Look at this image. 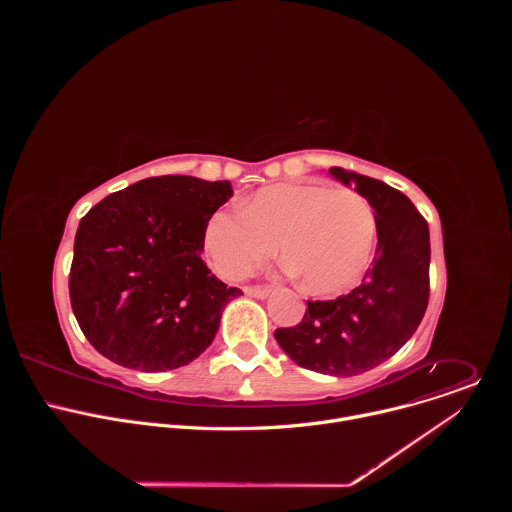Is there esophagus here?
<instances>
[{
    "mask_svg": "<svg viewBox=\"0 0 512 512\" xmlns=\"http://www.w3.org/2000/svg\"><path fill=\"white\" fill-rule=\"evenodd\" d=\"M245 294L251 298H257V300H265L273 294V289L267 285H253V287H245Z\"/></svg>",
    "mask_w": 512,
    "mask_h": 512,
    "instance_id": "34e87169",
    "label": "esophagus"
}]
</instances>
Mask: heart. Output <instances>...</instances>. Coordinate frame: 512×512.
Instances as JSON below:
<instances>
[{"label":"heart","mask_w":512,"mask_h":512,"mask_svg":"<svg viewBox=\"0 0 512 512\" xmlns=\"http://www.w3.org/2000/svg\"><path fill=\"white\" fill-rule=\"evenodd\" d=\"M377 241L371 202L348 188L275 184L261 188L241 210H216L204 247L216 271L243 279L275 253L300 273L312 294H336L367 271Z\"/></svg>","instance_id":"b5f03b06"}]
</instances>
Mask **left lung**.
Wrapping results in <instances>:
<instances>
[{
	"instance_id": "1",
	"label": "left lung",
	"mask_w": 512,
	"mask_h": 512,
	"mask_svg": "<svg viewBox=\"0 0 512 512\" xmlns=\"http://www.w3.org/2000/svg\"><path fill=\"white\" fill-rule=\"evenodd\" d=\"M330 174L375 210L373 267L350 294L308 302L302 322L277 328L275 340L304 369L352 377L379 367L417 330L429 300V229L413 202L389 184L342 168Z\"/></svg>"
}]
</instances>
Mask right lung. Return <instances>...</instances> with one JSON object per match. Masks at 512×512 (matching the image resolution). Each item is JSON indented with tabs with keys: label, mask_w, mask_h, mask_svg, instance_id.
Segmentation results:
<instances>
[{
	"label": "right lung",
	"mask_w": 512,
	"mask_h": 512,
	"mask_svg": "<svg viewBox=\"0 0 512 512\" xmlns=\"http://www.w3.org/2000/svg\"><path fill=\"white\" fill-rule=\"evenodd\" d=\"M229 180L145 178L83 218L70 265V306L87 340L121 367L160 373L198 358L239 298L202 261L208 218Z\"/></svg>",
	"instance_id": "1"
}]
</instances>
